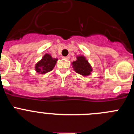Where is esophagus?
I'll list each match as a JSON object with an SVG mask.
<instances>
[{
  "label": "esophagus",
  "mask_w": 134,
  "mask_h": 134,
  "mask_svg": "<svg viewBox=\"0 0 134 134\" xmlns=\"http://www.w3.org/2000/svg\"><path fill=\"white\" fill-rule=\"evenodd\" d=\"M63 58L65 59V60H69L70 57L69 56H64V57H63Z\"/></svg>",
  "instance_id": "esophagus-1"
}]
</instances>
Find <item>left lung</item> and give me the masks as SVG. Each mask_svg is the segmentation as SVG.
<instances>
[{
  "mask_svg": "<svg viewBox=\"0 0 134 134\" xmlns=\"http://www.w3.org/2000/svg\"><path fill=\"white\" fill-rule=\"evenodd\" d=\"M76 58L77 60L72 63L74 71L82 76L90 75L93 71V68L88 63V60L83 55H79L76 57Z\"/></svg>",
  "mask_w": 134,
  "mask_h": 134,
  "instance_id": "left-lung-1",
  "label": "left lung"
}]
</instances>
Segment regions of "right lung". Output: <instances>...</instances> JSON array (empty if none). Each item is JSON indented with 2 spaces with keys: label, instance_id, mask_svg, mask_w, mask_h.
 <instances>
[{
  "label": "right lung",
  "instance_id": "1",
  "mask_svg": "<svg viewBox=\"0 0 134 134\" xmlns=\"http://www.w3.org/2000/svg\"><path fill=\"white\" fill-rule=\"evenodd\" d=\"M57 60L58 58H54L49 54H45L41 60L35 64V71L39 74H42L49 72L54 68Z\"/></svg>",
  "mask_w": 134,
  "mask_h": 134
}]
</instances>
